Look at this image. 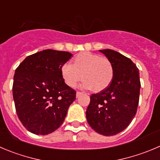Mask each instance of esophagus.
I'll return each instance as SVG.
<instances>
[{
	"label": "esophagus",
	"instance_id": "esophagus-1",
	"mask_svg": "<svg viewBox=\"0 0 160 160\" xmlns=\"http://www.w3.org/2000/svg\"><path fill=\"white\" fill-rule=\"evenodd\" d=\"M82 94V92H76V97H80Z\"/></svg>",
	"mask_w": 160,
	"mask_h": 160
}]
</instances>
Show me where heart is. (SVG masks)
I'll use <instances>...</instances> for the list:
<instances>
[{
    "instance_id": "heart-1",
    "label": "heart",
    "mask_w": 160,
    "mask_h": 160,
    "mask_svg": "<svg viewBox=\"0 0 160 160\" xmlns=\"http://www.w3.org/2000/svg\"><path fill=\"white\" fill-rule=\"evenodd\" d=\"M64 82L74 88L80 80L84 79L82 87L95 92L107 89L114 78V68L112 62L105 57L84 52L78 54L72 60V65L64 63L60 69Z\"/></svg>"
}]
</instances>
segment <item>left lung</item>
Wrapping results in <instances>:
<instances>
[{"instance_id":"obj_1","label":"left lung","mask_w":160,"mask_h":160,"mask_svg":"<svg viewBox=\"0 0 160 160\" xmlns=\"http://www.w3.org/2000/svg\"><path fill=\"white\" fill-rule=\"evenodd\" d=\"M112 62L114 78L104 90L90 96L86 119L97 133L113 136L128 127L139 102V70L130 59L112 49L99 50Z\"/></svg>"}]
</instances>
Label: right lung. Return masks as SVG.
<instances>
[{
  "instance_id": "obj_1",
  "label": "right lung",
  "mask_w": 160,
  "mask_h": 160,
  "mask_svg": "<svg viewBox=\"0 0 160 160\" xmlns=\"http://www.w3.org/2000/svg\"><path fill=\"white\" fill-rule=\"evenodd\" d=\"M71 52L46 49L27 56L15 71L12 86L16 113L24 127L37 135L63 124L76 92L65 84L60 69Z\"/></svg>"
}]
</instances>
